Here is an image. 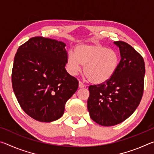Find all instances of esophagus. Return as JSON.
<instances>
[{
    "label": "esophagus",
    "mask_w": 154,
    "mask_h": 154,
    "mask_svg": "<svg viewBox=\"0 0 154 154\" xmlns=\"http://www.w3.org/2000/svg\"><path fill=\"white\" fill-rule=\"evenodd\" d=\"M85 87V85L83 84V83L82 82H79V88H83Z\"/></svg>",
    "instance_id": "34e87169"
}]
</instances>
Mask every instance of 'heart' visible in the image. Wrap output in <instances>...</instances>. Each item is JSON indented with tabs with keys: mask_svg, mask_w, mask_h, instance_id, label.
<instances>
[{
	"mask_svg": "<svg viewBox=\"0 0 154 154\" xmlns=\"http://www.w3.org/2000/svg\"><path fill=\"white\" fill-rule=\"evenodd\" d=\"M119 54L100 44L80 45L75 54L69 52L66 59L69 72L75 75L83 66V73L94 84H103L110 80L118 69Z\"/></svg>",
	"mask_w": 154,
	"mask_h": 154,
	"instance_id": "b5f03b06",
	"label": "heart"
}]
</instances>
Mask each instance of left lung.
Listing matches in <instances>:
<instances>
[{
    "label": "left lung",
    "instance_id": "obj_1",
    "mask_svg": "<svg viewBox=\"0 0 154 154\" xmlns=\"http://www.w3.org/2000/svg\"><path fill=\"white\" fill-rule=\"evenodd\" d=\"M120 51L118 69L110 80L90 85L88 109L93 121L103 126L126 120L141 100L145 72L143 57L129 44L115 41Z\"/></svg>",
    "mask_w": 154,
    "mask_h": 154
}]
</instances>
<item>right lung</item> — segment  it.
Listing matches in <instances>:
<instances>
[{
	"label": "right lung",
	"instance_id": "right-lung-1",
	"mask_svg": "<svg viewBox=\"0 0 154 154\" xmlns=\"http://www.w3.org/2000/svg\"><path fill=\"white\" fill-rule=\"evenodd\" d=\"M66 44L35 36L18 48L13 66V90L22 109L31 118L51 122L64 114L65 104L79 82L65 69Z\"/></svg>",
	"mask_w": 154,
	"mask_h": 154
}]
</instances>
